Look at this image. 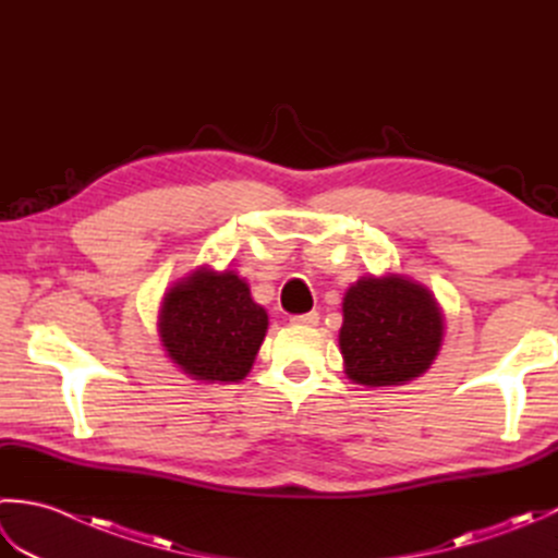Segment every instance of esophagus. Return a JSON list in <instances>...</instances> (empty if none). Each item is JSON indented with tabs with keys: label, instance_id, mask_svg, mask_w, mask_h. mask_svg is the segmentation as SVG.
Segmentation results:
<instances>
[{
	"label": "esophagus",
	"instance_id": "34e87169",
	"mask_svg": "<svg viewBox=\"0 0 558 558\" xmlns=\"http://www.w3.org/2000/svg\"><path fill=\"white\" fill-rule=\"evenodd\" d=\"M290 322H292V324H298V326H316V324H318V314H316V312L298 314V316H292Z\"/></svg>",
	"mask_w": 558,
	"mask_h": 558
}]
</instances>
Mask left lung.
<instances>
[{
	"mask_svg": "<svg viewBox=\"0 0 558 558\" xmlns=\"http://www.w3.org/2000/svg\"><path fill=\"white\" fill-rule=\"evenodd\" d=\"M444 336L432 292L396 276L362 278L342 302L340 352L362 386H398L424 374Z\"/></svg>",
	"mask_w": 558,
	"mask_h": 558,
	"instance_id": "left-lung-1",
	"label": "left lung"
}]
</instances>
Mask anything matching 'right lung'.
Masks as SVG:
<instances>
[{
	"instance_id": "1",
	"label": "right lung",
	"mask_w": 558,
	"mask_h": 558,
	"mask_svg": "<svg viewBox=\"0 0 558 558\" xmlns=\"http://www.w3.org/2000/svg\"><path fill=\"white\" fill-rule=\"evenodd\" d=\"M268 314L232 270L201 268L168 292L160 336L170 360L196 381H240L264 342Z\"/></svg>"
}]
</instances>
